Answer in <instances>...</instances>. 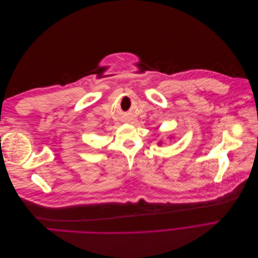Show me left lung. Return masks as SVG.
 I'll use <instances>...</instances> for the list:
<instances>
[{
  "label": "left lung",
  "instance_id": "left-lung-1",
  "mask_svg": "<svg viewBox=\"0 0 258 258\" xmlns=\"http://www.w3.org/2000/svg\"><path fill=\"white\" fill-rule=\"evenodd\" d=\"M160 144H161V143H160Z\"/></svg>",
  "mask_w": 258,
  "mask_h": 258
}]
</instances>
